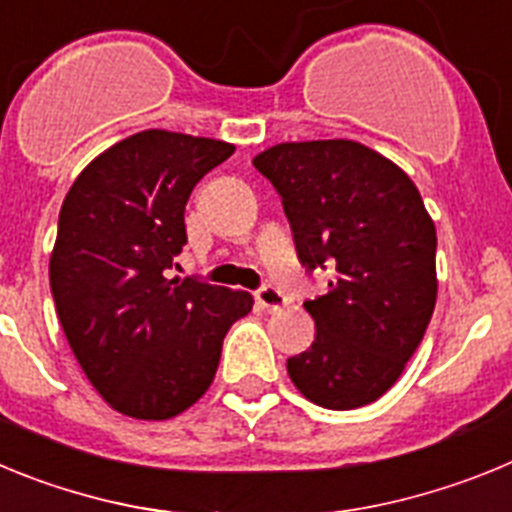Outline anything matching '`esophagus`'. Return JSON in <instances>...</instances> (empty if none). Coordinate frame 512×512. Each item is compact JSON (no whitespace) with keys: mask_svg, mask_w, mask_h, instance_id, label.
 <instances>
[{"mask_svg":"<svg viewBox=\"0 0 512 512\" xmlns=\"http://www.w3.org/2000/svg\"><path fill=\"white\" fill-rule=\"evenodd\" d=\"M256 302H259V305L269 312H277L287 305V300H284L282 292L274 287H261L259 292H256Z\"/></svg>","mask_w":512,"mask_h":512,"instance_id":"obj_1","label":"esophagus"}]
</instances>
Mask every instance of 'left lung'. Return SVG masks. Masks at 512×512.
<instances>
[{
  "label": "left lung",
  "instance_id": "1",
  "mask_svg": "<svg viewBox=\"0 0 512 512\" xmlns=\"http://www.w3.org/2000/svg\"><path fill=\"white\" fill-rule=\"evenodd\" d=\"M253 166L282 197L297 256L330 271L307 300L315 341L287 359L302 397L328 410L379 400L400 379L436 307V225L405 171L346 138L277 143Z\"/></svg>",
  "mask_w": 512,
  "mask_h": 512
}]
</instances>
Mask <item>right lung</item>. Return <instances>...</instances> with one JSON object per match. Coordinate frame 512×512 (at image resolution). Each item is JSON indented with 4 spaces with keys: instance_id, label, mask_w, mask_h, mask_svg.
Returning a JSON list of instances; mask_svg holds the SVG:
<instances>
[{
    "instance_id": "1",
    "label": "right lung",
    "mask_w": 512,
    "mask_h": 512,
    "mask_svg": "<svg viewBox=\"0 0 512 512\" xmlns=\"http://www.w3.org/2000/svg\"><path fill=\"white\" fill-rule=\"evenodd\" d=\"M225 140L143 130L76 176L51 251L58 320L94 390L117 413L169 420L200 400L230 325L253 297L169 279L187 243L194 184L233 156Z\"/></svg>"
}]
</instances>
